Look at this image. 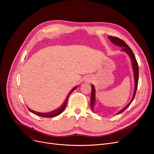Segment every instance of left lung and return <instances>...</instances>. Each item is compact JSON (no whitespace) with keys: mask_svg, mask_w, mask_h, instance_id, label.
<instances>
[{"mask_svg":"<svg viewBox=\"0 0 154 154\" xmlns=\"http://www.w3.org/2000/svg\"><path fill=\"white\" fill-rule=\"evenodd\" d=\"M109 39L112 42L114 43V44L120 46L122 48V51H124L125 52H126L130 57L131 58L132 60V66H133V69H134V77H135V89H134V92L132 96V98L131 101L130 102L127 106L124 107L122 110H121L120 111H119L118 112L117 114H121V113L123 112L129 106H130L131 103H132V102L133 101L135 95L136 94V91L137 89V86H138V81H139V66H138V63H137V61L135 59V57L134 55V54L132 52V51L131 50V48L128 47V45L122 40V39H120L117 37H113V36H109ZM92 95H91V108L92 110H94V104H95V88L94 87L93 85H92Z\"/></svg>","mask_w":154,"mask_h":154,"instance_id":"left-lung-1","label":"left lung"}]
</instances>
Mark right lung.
<instances>
[{
    "instance_id": "1",
    "label": "right lung",
    "mask_w": 154,
    "mask_h": 154,
    "mask_svg": "<svg viewBox=\"0 0 154 154\" xmlns=\"http://www.w3.org/2000/svg\"><path fill=\"white\" fill-rule=\"evenodd\" d=\"M77 87H75L72 88V89L71 90V91L70 92V93L68 94V96L66 97V100H65V101L63 102V103L62 105H61V106L57 109L56 110H54V111H52V112H48V113H42V112H35L34 110H32L31 109H30L29 108H28V109L32 112L33 113V114L38 116H40V117H47V118H52V117H56L57 116L59 115H60L61 113L64 110V109H66V106H67V100H68V99H69V95H70V94L74 91L75 88H77Z\"/></svg>"
}]
</instances>
